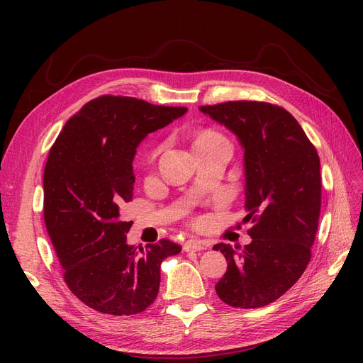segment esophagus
I'll list each match as a JSON object with an SVG mask.
<instances>
[{"label":"esophagus","instance_id":"1","mask_svg":"<svg viewBox=\"0 0 363 363\" xmlns=\"http://www.w3.org/2000/svg\"><path fill=\"white\" fill-rule=\"evenodd\" d=\"M207 247H208V245L204 244L203 240L194 239V240H189V242H186V244L183 245V250H184V251H200V250H206Z\"/></svg>","mask_w":363,"mask_h":363}]
</instances>
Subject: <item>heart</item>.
I'll return each instance as SVG.
<instances>
[{
  "label": "heart",
  "instance_id": "b5f03b06",
  "mask_svg": "<svg viewBox=\"0 0 363 363\" xmlns=\"http://www.w3.org/2000/svg\"><path fill=\"white\" fill-rule=\"evenodd\" d=\"M218 136H221V135L216 133V131H213V130H208V128L201 130V131H199V133H196V136H195V139H194V147L199 145V144H203V142L215 139V138H218ZM155 155H156V150H152L150 156H155Z\"/></svg>",
  "mask_w": 363,
  "mask_h": 363
}]
</instances>
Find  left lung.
<instances>
[{
  "label": "left lung",
  "mask_w": 363,
  "mask_h": 363,
  "mask_svg": "<svg viewBox=\"0 0 363 363\" xmlns=\"http://www.w3.org/2000/svg\"><path fill=\"white\" fill-rule=\"evenodd\" d=\"M200 111L235 133L244 150L245 221L255 223L242 251L213 247L227 260L215 289L228 306L256 309L292 288L311 260L321 211L320 157L283 107L228 101Z\"/></svg>",
  "instance_id": "8db88e82"
}]
</instances>
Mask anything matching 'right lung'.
Returning <instances> with one entry per match:
<instances>
[{
	"label": "right lung",
	"instance_id": "add662e5",
	"mask_svg": "<svg viewBox=\"0 0 363 363\" xmlns=\"http://www.w3.org/2000/svg\"><path fill=\"white\" fill-rule=\"evenodd\" d=\"M186 107L103 95L65 124L43 172V218L71 292L108 315L144 312L156 300L162 262L182 247L168 239L136 250L133 221L119 208L133 200V159L148 133L183 116Z\"/></svg>",
	"mask_w": 363,
	"mask_h": 363
}]
</instances>
